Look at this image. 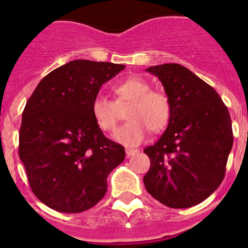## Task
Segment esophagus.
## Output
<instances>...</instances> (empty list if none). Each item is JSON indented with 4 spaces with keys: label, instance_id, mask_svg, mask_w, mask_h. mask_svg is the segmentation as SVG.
Listing matches in <instances>:
<instances>
[{
    "label": "esophagus",
    "instance_id": "esophagus-1",
    "mask_svg": "<svg viewBox=\"0 0 248 248\" xmlns=\"http://www.w3.org/2000/svg\"><path fill=\"white\" fill-rule=\"evenodd\" d=\"M138 152H139L138 149H133V148H126V155H127V157H130V156H132V155L137 154Z\"/></svg>",
    "mask_w": 248,
    "mask_h": 248
}]
</instances>
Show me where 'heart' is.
Masks as SVG:
<instances>
[{"label":"heart","mask_w":248,"mask_h":248,"mask_svg":"<svg viewBox=\"0 0 248 248\" xmlns=\"http://www.w3.org/2000/svg\"><path fill=\"white\" fill-rule=\"evenodd\" d=\"M115 102L106 96H96L92 102V116L103 132H111L119 119V107L129 105L128 122L114 133V140L128 147L140 145L148 130L159 133L167 127L172 115V105L167 94L152 89V86L139 76H130L113 87Z\"/></svg>","instance_id":"heart-1"}]
</instances>
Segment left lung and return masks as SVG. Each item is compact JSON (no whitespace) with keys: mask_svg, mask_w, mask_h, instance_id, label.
I'll list each match as a JSON object with an SVG mask.
<instances>
[{"mask_svg":"<svg viewBox=\"0 0 248 248\" xmlns=\"http://www.w3.org/2000/svg\"><path fill=\"white\" fill-rule=\"evenodd\" d=\"M146 70L164 86L172 115L159 141L143 151L151 159L143 184L168 207H192L224 179L233 146L230 113L216 89L186 67L165 63Z\"/></svg>","mask_w":248,"mask_h":248,"instance_id":"obj_1","label":"left lung"}]
</instances>
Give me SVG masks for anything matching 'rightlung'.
<instances>
[{
	"label": "right lung",
	"instance_id": "obj_1",
	"mask_svg": "<svg viewBox=\"0 0 248 248\" xmlns=\"http://www.w3.org/2000/svg\"><path fill=\"white\" fill-rule=\"evenodd\" d=\"M124 64L74 60L40 81L27 101L18 155L36 198L62 213H80L105 197L124 148L103 135L92 102Z\"/></svg>",
	"mask_w": 248,
	"mask_h": 248
}]
</instances>
